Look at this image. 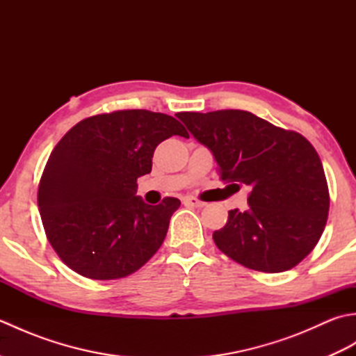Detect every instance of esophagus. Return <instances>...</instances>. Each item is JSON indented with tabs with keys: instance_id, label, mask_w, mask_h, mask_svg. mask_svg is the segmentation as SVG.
<instances>
[{
	"instance_id": "1",
	"label": "esophagus",
	"mask_w": 356,
	"mask_h": 356,
	"mask_svg": "<svg viewBox=\"0 0 356 356\" xmlns=\"http://www.w3.org/2000/svg\"><path fill=\"white\" fill-rule=\"evenodd\" d=\"M184 205L186 207H194V208H203L205 207V202H202L195 197H191V195H186L184 197Z\"/></svg>"
}]
</instances>
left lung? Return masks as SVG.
Masks as SVG:
<instances>
[{
	"mask_svg": "<svg viewBox=\"0 0 356 356\" xmlns=\"http://www.w3.org/2000/svg\"><path fill=\"white\" fill-rule=\"evenodd\" d=\"M211 149L226 188H249L246 211L231 209L213 234L217 248L245 268L284 272L318 243L329 188L312 143L243 110L184 111L177 116Z\"/></svg>",
	"mask_w": 356,
	"mask_h": 356,
	"instance_id": "1",
	"label": "left lung"
}]
</instances>
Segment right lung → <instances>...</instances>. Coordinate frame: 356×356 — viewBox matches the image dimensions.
Segmentation results:
<instances>
[{"label": "right lung", "mask_w": 356, "mask_h": 356, "mask_svg": "<svg viewBox=\"0 0 356 356\" xmlns=\"http://www.w3.org/2000/svg\"><path fill=\"white\" fill-rule=\"evenodd\" d=\"M190 138L172 116L119 110L81 120L58 142L38 186L45 236L67 266L92 280H116L142 268L163 243L176 197L147 205L138 179L156 147Z\"/></svg>", "instance_id": "add662e5"}]
</instances>
